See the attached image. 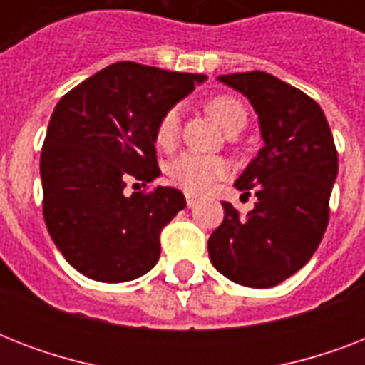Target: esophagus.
Returning a JSON list of instances; mask_svg holds the SVG:
<instances>
[{
  "mask_svg": "<svg viewBox=\"0 0 365 365\" xmlns=\"http://www.w3.org/2000/svg\"><path fill=\"white\" fill-rule=\"evenodd\" d=\"M193 206H197V199L187 195V208H193Z\"/></svg>",
  "mask_w": 365,
  "mask_h": 365,
  "instance_id": "1",
  "label": "esophagus"
}]
</instances>
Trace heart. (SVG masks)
Here are the masks:
<instances>
[{
  "label": "heart",
  "instance_id": "b5f03b06",
  "mask_svg": "<svg viewBox=\"0 0 365 365\" xmlns=\"http://www.w3.org/2000/svg\"><path fill=\"white\" fill-rule=\"evenodd\" d=\"M208 111L225 130H231L237 125H246V110L233 96H216L208 102ZM180 106H174L166 111L157 125L155 142L160 149L174 148L180 134ZM229 165L220 157L200 153H183L168 165V176L176 185L191 195L208 193L214 183L227 176Z\"/></svg>",
  "mask_w": 365,
  "mask_h": 365
}]
</instances>
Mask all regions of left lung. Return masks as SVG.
<instances>
[{
    "label": "left lung",
    "instance_id": "1",
    "mask_svg": "<svg viewBox=\"0 0 365 365\" xmlns=\"http://www.w3.org/2000/svg\"><path fill=\"white\" fill-rule=\"evenodd\" d=\"M254 106L263 148L235 182L254 191V210L225 216L208 239L212 265L248 288H272L317 252L329 220L337 149L322 108L299 88L265 71L220 76Z\"/></svg>",
    "mask_w": 365,
    "mask_h": 365
}]
</instances>
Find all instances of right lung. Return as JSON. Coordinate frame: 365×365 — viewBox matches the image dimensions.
<instances>
[{"label":"right lung","mask_w":365,"mask_h":365,"mask_svg":"<svg viewBox=\"0 0 365 365\" xmlns=\"http://www.w3.org/2000/svg\"><path fill=\"white\" fill-rule=\"evenodd\" d=\"M202 73L117 62L64 94L41 151L43 217L66 261L98 282H128L159 259V235L185 208L174 187L125 195L159 176L155 132Z\"/></svg>","instance_id":"add662e5"}]
</instances>
